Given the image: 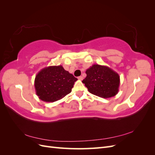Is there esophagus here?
<instances>
[{
  "instance_id": "esophagus-1",
  "label": "esophagus",
  "mask_w": 155,
  "mask_h": 155,
  "mask_svg": "<svg viewBox=\"0 0 155 155\" xmlns=\"http://www.w3.org/2000/svg\"><path fill=\"white\" fill-rule=\"evenodd\" d=\"M78 79H79V80H83V76H79V77H78Z\"/></svg>"
}]
</instances>
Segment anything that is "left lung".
<instances>
[{
    "mask_svg": "<svg viewBox=\"0 0 155 155\" xmlns=\"http://www.w3.org/2000/svg\"><path fill=\"white\" fill-rule=\"evenodd\" d=\"M87 77L82 81L89 92L103 98L116 96L119 91V74L109 67L93 64L86 70Z\"/></svg>",
    "mask_w": 155,
    "mask_h": 155,
    "instance_id": "obj_1",
    "label": "left lung"
}]
</instances>
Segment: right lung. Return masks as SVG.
<instances>
[{"instance_id": "obj_1", "label": "right lung", "mask_w": 155, "mask_h": 155, "mask_svg": "<svg viewBox=\"0 0 155 155\" xmlns=\"http://www.w3.org/2000/svg\"><path fill=\"white\" fill-rule=\"evenodd\" d=\"M77 80L61 65L45 67L35 76L34 87L36 94L43 101H56L71 92Z\"/></svg>"}]
</instances>
